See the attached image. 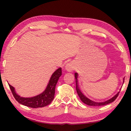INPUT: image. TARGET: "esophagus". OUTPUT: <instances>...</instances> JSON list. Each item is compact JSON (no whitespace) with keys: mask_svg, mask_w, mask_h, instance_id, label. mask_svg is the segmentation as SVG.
I'll use <instances>...</instances> for the list:
<instances>
[{"mask_svg":"<svg viewBox=\"0 0 131 131\" xmlns=\"http://www.w3.org/2000/svg\"><path fill=\"white\" fill-rule=\"evenodd\" d=\"M66 70L69 71V72H71L73 70V65H72V63H69L66 66Z\"/></svg>","mask_w":131,"mask_h":131,"instance_id":"1","label":"esophagus"}]
</instances>
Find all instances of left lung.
Segmentation results:
<instances>
[{"mask_svg":"<svg viewBox=\"0 0 131 131\" xmlns=\"http://www.w3.org/2000/svg\"><path fill=\"white\" fill-rule=\"evenodd\" d=\"M74 77H75V79L76 80V91H77V94L80 97V98L81 100V101L84 102V103H85L86 105H90V106H103V105H107L108 103H110L113 102H114L115 100H116V98L117 97V96H118L119 95V92H118L117 94L115 95L114 97H113L112 98H111L109 100H108L107 101L105 102H101V103H97V102H93L92 101H91L90 99H88L87 97H85L84 95L82 94L81 92L80 91V90H79V88L78 87V85H77V73H75L74 74Z\"/></svg>","mask_w":131,"mask_h":131,"instance_id":"obj_1","label":"left lung"}]
</instances>
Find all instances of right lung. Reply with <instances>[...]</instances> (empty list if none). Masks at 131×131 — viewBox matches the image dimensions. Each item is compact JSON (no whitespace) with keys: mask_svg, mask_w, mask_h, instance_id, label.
<instances>
[{"mask_svg":"<svg viewBox=\"0 0 131 131\" xmlns=\"http://www.w3.org/2000/svg\"><path fill=\"white\" fill-rule=\"evenodd\" d=\"M62 74L61 68L55 71L51 77L49 83L46 90L41 94L32 97H23L18 95L15 91L14 88L8 84L12 92L18 102L29 107L37 108L43 107L51 103L54 97L55 86L59 77Z\"/></svg>","mask_w":131,"mask_h":131,"instance_id":"right-lung-1","label":"right lung"}]
</instances>
